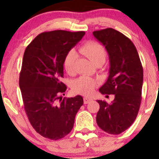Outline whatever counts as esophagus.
<instances>
[{"label":"esophagus","instance_id":"34e87169","mask_svg":"<svg viewBox=\"0 0 159 159\" xmlns=\"http://www.w3.org/2000/svg\"><path fill=\"white\" fill-rule=\"evenodd\" d=\"M91 100H92V99L90 98L84 97V104H88V103H89V102H91Z\"/></svg>","mask_w":159,"mask_h":159}]
</instances>
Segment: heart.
I'll return each instance as SVG.
<instances>
[{
    "label": "heart",
    "instance_id": "1",
    "mask_svg": "<svg viewBox=\"0 0 159 159\" xmlns=\"http://www.w3.org/2000/svg\"><path fill=\"white\" fill-rule=\"evenodd\" d=\"M80 52L85 55L95 65H103L106 60V51L102 44L96 41H88L80 48ZM78 55L74 50L67 53L64 59V67L69 75L75 72V65ZM98 85V81L89 77L82 76L75 80L72 84V89L77 94L89 95Z\"/></svg>",
    "mask_w": 159,
    "mask_h": 159
}]
</instances>
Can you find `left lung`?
Here are the masks:
<instances>
[{"instance_id":"obj_1","label":"left lung","mask_w":159,"mask_h":159,"mask_svg":"<svg viewBox=\"0 0 159 159\" xmlns=\"http://www.w3.org/2000/svg\"><path fill=\"white\" fill-rule=\"evenodd\" d=\"M94 38L105 47L109 56V76L99 89L103 94H114L111 103L98 100L100 108L96 117L105 132L119 134L135 120L142 101L143 68L132 41L113 29L95 30Z\"/></svg>"}]
</instances>
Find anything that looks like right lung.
<instances>
[{
    "label": "right lung",
    "instance_id": "1",
    "mask_svg": "<svg viewBox=\"0 0 159 159\" xmlns=\"http://www.w3.org/2000/svg\"><path fill=\"white\" fill-rule=\"evenodd\" d=\"M84 31L53 30L38 34L24 54L19 86L30 123L43 137L57 140L69 134L83 98H62L67 87L64 59Z\"/></svg>",
    "mask_w": 159,
    "mask_h": 159
}]
</instances>
